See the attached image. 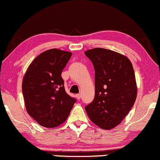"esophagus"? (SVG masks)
Instances as JSON below:
<instances>
[{
  "label": "esophagus",
  "instance_id": "obj_1",
  "mask_svg": "<svg viewBox=\"0 0 160 160\" xmlns=\"http://www.w3.org/2000/svg\"><path fill=\"white\" fill-rule=\"evenodd\" d=\"M76 97L78 100H80L81 99V94H76Z\"/></svg>",
  "mask_w": 160,
  "mask_h": 160
}]
</instances>
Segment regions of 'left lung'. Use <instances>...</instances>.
Listing matches in <instances>:
<instances>
[{
  "instance_id": "obj_1",
  "label": "left lung",
  "mask_w": 160,
  "mask_h": 160,
  "mask_svg": "<svg viewBox=\"0 0 160 160\" xmlns=\"http://www.w3.org/2000/svg\"><path fill=\"white\" fill-rule=\"evenodd\" d=\"M84 54L95 70V97L86 112L95 125L110 130L121 123L137 98L133 65L127 56L107 49H91Z\"/></svg>"
}]
</instances>
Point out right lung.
<instances>
[{"label":"right lung","instance_id":"right-lung-1","mask_svg":"<svg viewBox=\"0 0 160 160\" xmlns=\"http://www.w3.org/2000/svg\"><path fill=\"white\" fill-rule=\"evenodd\" d=\"M72 53L50 49L41 53L26 71L22 92L27 113L45 128L66 121L76 99L65 91L62 72Z\"/></svg>","mask_w":160,"mask_h":160}]
</instances>
